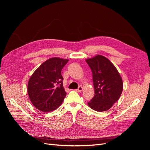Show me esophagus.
Returning a JSON list of instances; mask_svg holds the SVG:
<instances>
[{
  "instance_id": "esophagus-1",
  "label": "esophagus",
  "mask_w": 150,
  "mask_h": 150,
  "mask_svg": "<svg viewBox=\"0 0 150 150\" xmlns=\"http://www.w3.org/2000/svg\"><path fill=\"white\" fill-rule=\"evenodd\" d=\"M83 91V87L81 86H79V88L76 89V91L78 92V93L81 92V91Z\"/></svg>"
}]
</instances>
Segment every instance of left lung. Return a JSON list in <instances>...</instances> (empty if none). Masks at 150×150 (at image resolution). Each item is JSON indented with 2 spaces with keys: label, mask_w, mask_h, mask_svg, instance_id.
<instances>
[{
  "label": "left lung",
  "mask_w": 150,
  "mask_h": 150,
  "mask_svg": "<svg viewBox=\"0 0 150 150\" xmlns=\"http://www.w3.org/2000/svg\"><path fill=\"white\" fill-rule=\"evenodd\" d=\"M86 61L92 71L95 93L88 106L96 111H107L121 96L123 88L121 77L112 63L103 56Z\"/></svg>",
  "instance_id": "1"
}]
</instances>
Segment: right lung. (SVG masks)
<instances>
[{
  "label": "right lung",
  "mask_w": 150,
  "mask_h": 150,
  "mask_svg": "<svg viewBox=\"0 0 150 150\" xmlns=\"http://www.w3.org/2000/svg\"><path fill=\"white\" fill-rule=\"evenodd\" d=\"M68 59H49L36 69L30 78L28 92L30 100L38 110L43 112L55 110L66 96L63 88L62 68Z\"/></svg>",
  "instance_id": "obj_1"
}]
</instances>
